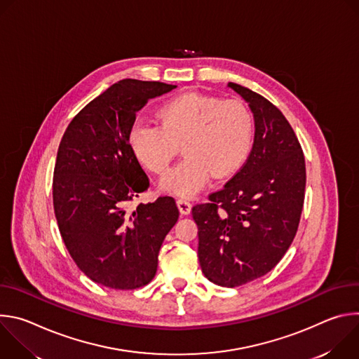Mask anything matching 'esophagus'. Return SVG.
Returning <instances> with one entry per match:
<instances>
[{
  "label": "esophagus",
  "instance_id": "34e87169",
  "mask_svg": "<svg viewBox=\"0 0 359 359\" xmlns=\"http://www.w3.org/2000/svg\"><path fill=\"white\" fill-rule=\"evenodd\" d=\"M177 208H179V212L183 215V216H187L190 215L191 212V204L190 201L184 200V198H177Z\"/></svg>",
  "mask_w": 359,
  "mask_h": 359
}]
</instances>
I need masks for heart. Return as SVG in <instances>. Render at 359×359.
I'll list each match as a JSON object with an SVG mask.
<instances>
[{"mask_svg":"<svg viewBox=\"0 0 359 359\" xmlns=\"http://www.w3.org/2000/svg\"><path fill=\"white\" fill-rule=\"evenodd\" d=\"M159 118L161 125L136 122L129 143L137 161L156 175L169 169L182 144L186 158L162 179L165 191L191 197L213 175L217 179L234 175L248 156L254 123L238 99L186 93L169 100Z\"/></svg>","mask_w":359,"mask_h":359,"instance_id":"b5f03b06","label":"heart"}]
</instances>
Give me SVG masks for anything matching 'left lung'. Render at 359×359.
I'll return each mask as SVG.
<instances>
[{
	"label": "left lung",
	"mask_w": 359,
	"mask_h": 359,
	"mask_svg": "<svg viewBox=\"0 0 359 359\" xmlns=\"http://www.w3.org/2000/svg\"><path fill=\"white\" fill-rule=\"evenodd\" d=\"M254 116V143L243 168L191 209L203 274L238 287L271 271L291 245L305 191V161L285 116L264 96L229 82Z\"/></svg>",
	"instance_id": "8db88e82"
}]
</instances>
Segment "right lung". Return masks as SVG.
Masks as SVG:
<instances>
[{
  "label": "right lung",
  "instance_id": "add662e5",
  "mask_svg": "<svg viewBox=\"0 0 359 359\" xmlns=\"http://www.w3.org/2000/svg\"><path fill=\"white\" fill-rule=\"evenodd\" d=\"M176 85L122 79L71 121L54 169V210L62 240L79 270L114 290L146 285L158 270L162 243L179 219L173 197L129 209L149 179L129 133L149 99Z\"/></svg>",
  "mask_w": 359,
  "mask_h": 359
}]
</instances>
